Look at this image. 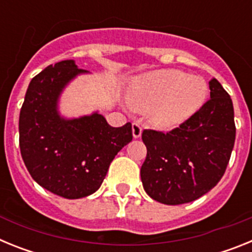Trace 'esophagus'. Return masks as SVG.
Returning a JSON list of instances; mask_svg holds the SVG:
<instances>
[{
  "mask_svg": "<svg viewBox=\"0 0 252 252\" xmlns=\"http://www.w3.org/2000/svg\"><path fill=\"white\" fill-rule=\"evenodd\" d=\"M141 132H142V127L141 125L139 122H133L132 124V136L133 139H139L141 136Z\"/></svg>",
  "mask_w": 252,
  "mask_h": 252,
  "instance_id": "34e87169",
  "label": "esophagus"
}]
</instances>
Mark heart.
Listing matches in <instances>:
<instances>
[{
	"label": "heart",
	"instance_id": "b5f03b06",
	"mask_svg": "<svg viewBox=\"0 0 252 252\" xmlns=\"http://www.w3.org/2000/svg\"><path fill=\"white\" fill-rule=\"evenodd\" d=\"M208 95L204 78L178 69L137 75L127 88L128 103L139 111H149L151 124L162 130L186 124L204 106Z\"/></svg>",
	"mask_w": 252,
	"mask_h": 252
}]
</instances>
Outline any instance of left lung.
Segmentation results:
<instances>
[{"instance_id":"8db88e82","label":"left lung","mask_w":252,"mask_h":252,"mask_svg":"<svg viewBox=\"0 0 252 252\" xmlns=\"http://www.w3.org/2000/svg\"><path fill=\"white\" fill-rule=\"evenodd\" d=\"M211 99L192 119L169 132L144 130L146 159L141 166L145 192L160 203L177 206L208 193L223 177L235 145L230 94L213 78Z\"/></svg>"}]
</instances>
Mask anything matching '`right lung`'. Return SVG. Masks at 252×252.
Wrapping results in <instances>:
<instances>
[{
  "label": "right lung",
  "instance_id": "obj_1",
  "mask_svg": "<svg viewBox=\"0 0 252 252\" xmlns=\"http://www.w3.org/2000/svg\"><path fill=\"white\" fill-rule=\"evenodd\" d=\"M88 73L63 60L31 79L20 111L21 157L39 186L66 199L98 190L110 164L132 140L130 122L112 127L98 112L64 119L58 110L63 90Z\"/></svg>",
  "mask_w": 252,
  "mask_h": 252
}]
</instances>
